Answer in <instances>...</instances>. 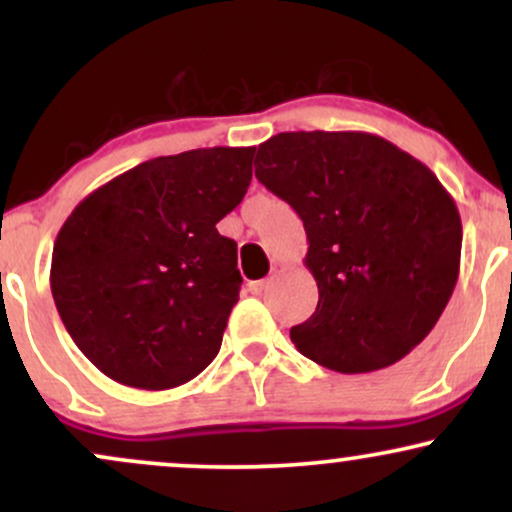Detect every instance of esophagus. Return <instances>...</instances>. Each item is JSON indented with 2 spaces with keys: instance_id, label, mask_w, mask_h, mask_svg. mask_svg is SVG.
<instances>
[{
  "instance_id": "esophagus-1",
  "label": "esophagus",
  "mask_w": 512,
  "mask_h": 512,
  "mask_svg": "<svg viewBox=\"0 0 512 512\" xmlns=\"http://www.w3.org/2000/svg\"><path fill=\"white\" fill-rule=\"evenodd\" d=\"M269 289V279H260V281H250V293L252 296H262L264 291Z\"/></svg>"
}]
</instances>
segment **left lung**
Masks as SVG:
<instances>
[{
  "label": "left lung",
  "mask_w": 512,
  "mask_h": 512,
  "mask_svg": "<svg viewBox=\"0 0 512 512\" xmlns=\"http://www.w3.org/2000/svg\"><path fill=\"white\" fill-rule=\"evenodd\" d=\"M257 180L301 216L320 301L291 330L337 373L397 363L426 339L460 276L462 221L431 168L370 132H281Z\"/></svg>",
  "instance_id": "left-lung-1"
}]
</instances>
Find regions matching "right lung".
<instances>
[{
	"label": "right lung",
	"instance_id": "obj_1",
	"mask_svg": "<svg viewBox=\"0 0 512 512\" xmlns=\"http://www.w3.org/2000/svg\"><path fill=\"white\" fill-rule=\"evenodd\" d=\"M255 146H211L125 170L57 233L50 289L81 354L139 390L190 383L238 303V248L216 223L243 202Z\"/></svg>",
	"mask_w": 512,
	"mask_h": 512
}]
</instances>
